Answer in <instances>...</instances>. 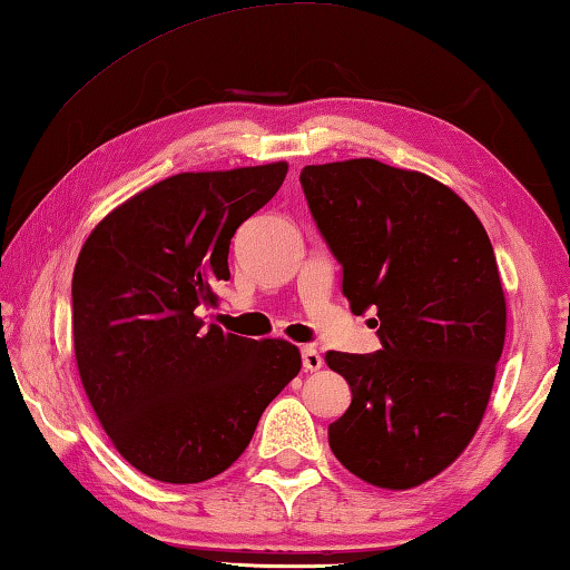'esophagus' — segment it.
<instances>
[{
	"mask_svg": "<svg viewBox=\"0 0 570 570\" xmlns=\"http://www.w3.org/2000/svg\"><path fill=\"white\" fill-rule=\"evenodd\" d=\"M302 364H304L306 372H316V370H322L324 360H322V354L314 350V346H304V350H302Z\"/></svg>",
	"mask_w": 570,
	"mask_h": 570,
	"instance_id": "obj_1",
	"label": "esophagus"
}]
</instances>
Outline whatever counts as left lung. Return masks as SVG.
Masks as SVG:
<instances>
[{
	"instance_id": "left-lung-1",
	"label": "left lung",
	"mask_w": 570,
	"mask_h": 570,
	"mask_svg": "<svg viewBox=\"0 0 570 570\" xmlns=\"http://www.w3.org/2000/svg\"><path fill=\"white\" fill-rule=\"evenodd\" d=\"M302 188L352 312L381 320L377 354H326L352 390L330 448L370 485L417 488L462 455L493 392L508 324L493 244L420 170L352 158L306 166Z\"/></svg>"
}]
</instances>
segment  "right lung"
Returning <instances> with one entry per match:
<instances>
[{
	"instance_id": "right-lung-1",
	"label": "right lung",
	"mask_w": 570,
	"mask_h": 570,
	"mask_svg": "<svg viewBox=\"0 0 570 570\" xmlns=\"http://www.w3.org/2000/svg\"><path fill=\"white\" fill-rule=\"evenodd\" d=\"M288 163L178 173L112 208L72 274L77 372L115 450L173 485L216 478L302 370L286 340L206 324L236 228L276 196Z\"/></svg>"
}]
</instances>
